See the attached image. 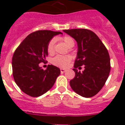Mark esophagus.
Wrapping results in <instances>:
<instances>
[{"label":"esophagus","instance_id":"esophagus-1","mask_svg":"<svg viewBox=\"0 0 125 125\" xmlns=\"http://www.w3.org/2000/svg\"><path fill=\"white\" fill-rule=\"evenodd\" d=\"M65 71H66V70H65V69H63V68H61V69H60V72H61L62 73H64Z\"/></svg>","mask_w":125,"mask_h":125}]
</instances>
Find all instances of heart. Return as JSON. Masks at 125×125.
<instances>
[{"label":"heart","mask_w":125,"mask_h":125,"mask_svg":"<svg viewBox=\"0 0 125 125\" xmlns=\"http://www.w3.org/2000/svg\"><path fill=\"white\" fill-rule=\"evenodd\" d=\"M62 40L64 42V43L67 46L71 47L74 45V40L72 37H71L70 36L63 37ZM54 45L55 39H52V40L49 41L47 46V51L49 54H53L54 53ZM71 60H72V57L70 55H57L52 59V62L53 65L56 66L61 67V68H65L69 65Z\"/></svg>","instance_id":"heart-1"}]
</instances>
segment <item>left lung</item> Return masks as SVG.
Returning <instances> with one entry per match:
<instances>
[{
	"instance_id": "1",
	"label": "left lung",
	"mask_w": 125,
	"mask_h": 125,
	"mask_svg": "<svg viewBox=\"0 0 125 125\" xmlns=\"http://www.w3.org/2000/svg\"><path fill=\"white\" fill-rule=\"evenodd\" d=\"M78 43L77 57L73 70L76 73L70 82L73 91L82 96L90 98L102 89L110 71V60L107 49L93 31L86 29L63 30ZM84 65L82 73L77 68Z\"/></svg>"
}]
</instances>
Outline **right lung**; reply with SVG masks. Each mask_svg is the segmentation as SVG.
Segmentation results:
<instances>
[{
	"mask_svg": "<svg viewBox=\"0 0 125 125\" xmlns=\"http://www.w3.org/2000/svg\"><path fill=\"white\" fill-rule=\"evenodd\" d=\"M60 31L40 30L29 34L15 50L12 59L15 82L24 93L38 97L50 90L60 74L56 66L48 65L43 70L39 64L45 62L47 46Z\"/></svg>",
	"mask_w": 125,
	"mask_h": 125,
	"instance_id": "1",
	"label": "right lung"
}]
</instances>
